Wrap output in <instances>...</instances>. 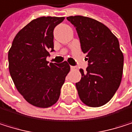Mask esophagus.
<instances>
[{"mask_svg":"<svg viewBox=\"0 0 132 132\" xmlns=\"http://www.w3.org/2000/svg\"><path fill=\"white\" fill-rule=\"evenodd\" d=\"M70 69H71L72 70H77V67H70Z\"/></svg>","mask_w":132,"mask_h":132,"instance_id":"esophagus-1","label":"esophagus"}]
</instances>
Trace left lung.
Wrapping results in <instances>:
<instances>
[{
    "instance_id": "8db88e82",
    "label": "left lung",
    "mask_w": 132,
    "mask_h": 132,
    "mask_svg": "<svg viewBox=\"0 0 132 132\" xmlns=\"http://www.w3.org/2000/svg\"><path fill=\"white\" fill-rule=\"evenodd\" d=\"M67 19L75 26L88 62L85 72L80 70L81 79L76 83L79 97L88 106H102L113 98L122 79L124 55L118 39L94 19L81 15Z\"/></svg>"
}]
</instances>
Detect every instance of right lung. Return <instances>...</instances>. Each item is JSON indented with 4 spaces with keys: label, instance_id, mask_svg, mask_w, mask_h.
<instances>
[{
    "label": "right lung",
    "instance_id": "right-lung-1",
    "mask_svg": "<svg viewBox=\"0 0 132 132\" xmlns=\"http://www.w3.org/2000/svg\"><path fill=\"white\" fill-rule=\"evenodd\" d=\"M64 19L43 16L32 20L16 34L8 51V68L15 88L37 107L56 103L70 70L67 61L48 64L46 60L54 51V28Z\"/></svg>",
    "mask_w": 132,
    "mask_h": 132
}]
</instances>
